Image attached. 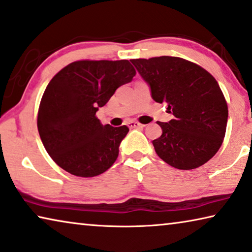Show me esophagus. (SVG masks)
Wrapping results in <instances>:
<instances>
[{
  "label": "esophagus",
  "mask_w": 252,
  "mask_h": 252,
  "mask_svg": "<svg viewBox=\"0 0 252 252\" xmlns=\"http://www.w3.org/2000/svg\"><path fill=\"white\" fill-rule=\"evenodd\" d=\"M127 126L131 127V129H133V127H142L145 126V125H141V123H139L137 121H129L127 122Z\"/></svg>",
  "instance_id": "obj_1"
}]
</instances>
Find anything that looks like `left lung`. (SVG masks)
Returning a JSON list of instances; mask_svg holds the SVG:
<instances>
[{"label": "left lung", "instance_id": "1", "mask_svg": "<svg viewBox=\"0 0 252 252\" xmlns=\"http://www.w3.org/2000/svg\"><path fill=\"white\" fill-rule=\"evenodd\" d=\"M149 85L151 97L167 103L174 115L157 122L162 134L153 141L156 154L177 169L204 165L218 153L225 135L227 104L218 82L201 66L179 57L131 59Z\"/></svg>", "mask_w": 252, "mask_h": 252}]
</instances>
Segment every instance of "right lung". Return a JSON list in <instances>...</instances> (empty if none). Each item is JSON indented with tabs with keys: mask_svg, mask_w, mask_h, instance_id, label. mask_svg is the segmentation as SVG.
<instances>
[{
	"mask_svg": "<svg viewBox=\"0 0 252 252\" xmlns=\"http://www.w3.org/2000/svg\"><path fill=\"white\" fill-rule=\"evenodd\" d=\"M134 75L123 59L74 62L54 76L40 102L37 125L59 167L75 176L94 177L113 165L129 127L103 126L96 112Z\"/></svg>",
	"mask_w": 252,
	"mask_h": 252,
	"instance_id": "right-lung-1",
	"label": "right lung"
}]
</instances>
